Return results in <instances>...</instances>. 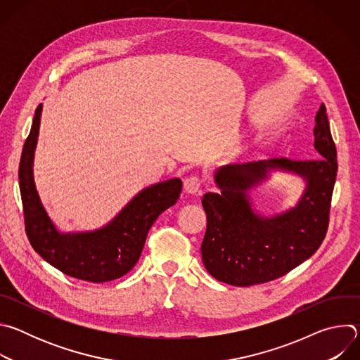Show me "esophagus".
I'll return each mask as SVG.
<instances>
[{
    "label": "esophagus",
    "mask_w": 360,
    "mask_h": 360,
    "mask_svg": "<svg viewBox=\"0 0 360 360\" xmlns=\"http://www.w3.org/2000/svg\"><path fill=\"white\" fill-rule=\"evenodd\" d=\"M184 188L188 193H196L202 188V179L198 175H189L184 181Z\"/></svg>",
    "instance_id": "1"
}]
</instances>
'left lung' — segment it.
I'll use <instances>...</instances> for the list:
<instances>
[{
    "instance_id": "left-lung-1",
    "label": "left lung",
    "mask_w": 360,
    "mask_h": 360,
    "mask_svg": "<svg viewBox=\"0 0 360 360\" xmlns=\"http://www.w3.org/2000/svg\"><path fill=\"white\" fill-rule=\"evenodd\" d=\"M315 122V148L321 158L233 164L215 174L221 192H208L202 198L207 232L200 245L203 265L215 279L233 286L265 283L309 259L322 245L329 226L338 161L323 104ZM271 169L299 173L307 179V191L293 210L262 219L251 211L245 191Z\"/></svg>"
}]
</instances>
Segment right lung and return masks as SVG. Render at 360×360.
Instances as JSON below:
<instances>
[{
	"instance_id": "1",
	"label": "right lung",
	"mask_w": 360,
	"mask_h": 360,
	"mask_svg": "<svg viewBox=\"0 0 360 360\" xmlns=\"http://www.w3.org/2000/svg\"><path fill=\"white\" fill-rule=\"evenodd\" d=\"M41 111L39 104L18 169L28 240L42 259L68 276L94 283L118 279L138 262L152 224L178 200L182 181L175 178L143 189L105 228L86 233H61L48 218L34 184L32 161Z\"/></svg>"
}]
</instances>
